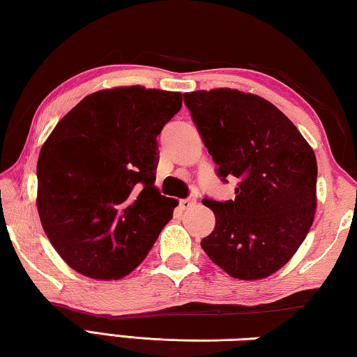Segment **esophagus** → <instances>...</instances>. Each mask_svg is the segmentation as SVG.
<instances>
[{"mask_svg": "<svg viewBox=\"0 0 357 357\" xmlns=\"http://www.w3.org/2000/svg\"><path fill=\"white\" fill-rule=\"evenodd\" d=\"M195 203H197V195H189L187 198H184V200L179 202V206L183 208V209H189V208H192Z\"/></svg>", "mask_w": 357, "mask_h": 357, "instance_id": "esophagus-1", "label": "esophagus"}]
</instances>
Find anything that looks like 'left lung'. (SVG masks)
<instances>
[{"label": "left lung", "mask_w": 357, "mask_h": 357, "mask_svg": "<svg viewBox=\"0 0 357 357\" xmlns=\"http://www.w3.org/2000/svg\"><path fill=\"white\" fill-rule=\"evenodd\" d=\"M217 176L238 178L234 200L203 198L215 227L203 250L234 279L255 280L285 266L317 211L315 153L279 108L220 88L184 94Z\"/></svg>", "instance_id": "8db88e82"}]
</instances>
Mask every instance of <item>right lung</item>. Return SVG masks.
<instances>
[{
  "label": "right lung",
  "mask_w": 357,
  "mask_h": 357,
  "mask_svg": "<svg viewBox=\"0 0 357 357\" xmlns=\"http://www.w3.org/2000/svg\"><path fill=\"white\" fill-rule=\"evenodd\" d=\"M183 94L93 93L59 121L38 160V211L52 245L91 279H121L148 255L176 200L154 187L157 135Z\"/></svg>",
  "instance_id": "add662e5"
}]
</instances>
